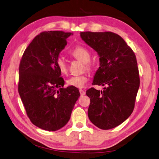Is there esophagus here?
Listing matches in <instances>:
<instances>
[{"mask_svg":"<svg viewBox=\"0 0 159 159\" xmlns=\"http://www.w3.org/2000/svg\"><path fill=\"white\" fill-rule=\"evenodd\" d=\"M80 95H81V96L85 95V91H84L83 89H80Z\"/></svg>","mask_w":159,"mask_h":159,"instance_id":"34e87169","label":"esophagus"}]
</instances>
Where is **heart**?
Instances as JSON below:
<instances>
[{"label": "heart", "instance_id": "b5f03b06", "mask_svg": "<svg viewBox=\"0 0 159 159\" xmlns=\"http://www.w3.org/2000/svg\"><path fill=\"white\" fill-rule=\"evenodd\" d=\"M70 54L76 60L84 62V68H85L89 71H92L93 66L92 62L90 61L91 54L89 51L86 48L81 46H78L75 47L73 50H71ZM56 66L61 74H66L68 73V63H67V61L62 57L59 56L56 59ZM88 80V76L85 74L74 75L70 77L67 80V84L70 86H72V87H75L77 88H82L85 85V84L87 83Z\"/></svg>", "mask_w": 159, "mask_h": 159}]
</instances>
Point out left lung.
I'll return each instance as SVG.
<instances>
[{
    "mask_svg": "<svg viewBox=\"0 0 159 159\" xmlns=\"http://www.w3.org/2000/svg\"><path fill=\"white\" fill-rule=\"evenodd\" d=\"M86 44L99 56L100 67L92 85H106L103 91L91 88L88 117L103 130L116 127L131 115L140 85L135 54L123 38L111 32H81Z\"/></svg>",
    "mask_w": 159,
    "mask_h": 159,
    "instance_id": "obj_1",
    "label": "left lung"
}]
</instances>
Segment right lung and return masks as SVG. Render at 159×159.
Listing matches in <instances>:
<instances>
[{
    "label": "right lung",
    "instance_id": "1",
    "mask_svg": "<svg viewBox=\"0 0 159 159\" xmlns=\"http://www.w3.org/2000/svg\"><path fill=\"white\" fill-rule=\"evenodd\" d=\"M71 32L45 31L26 48L19 65L18 90L27 116L42 129L55 131L70 119L80 96L75 87L64 88L56 66L60 52Z\"/></svg>",
    "mask_w": 159,
    "mask_h": 159
}]
</instances>
